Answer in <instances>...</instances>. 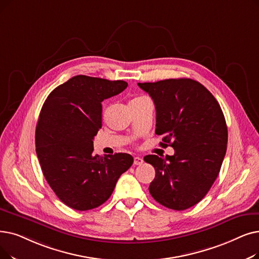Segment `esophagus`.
<instances>
[{"mask_svg": "<svg viewBox=\"0 0 259 259\" xmlns=\"http://www.w3.org/2000/svg\"><path fill=\"white\" fill-rule=\"evenodd\" d=\"M143 163H144V160L142 159L141 156H136V157H134V161H133L134 165H142Z\"/></svg>", "mask_w": 259, "mask_h": 259, "instance_id": "esophagus-1", "label": "esophagus"}]
</instances>
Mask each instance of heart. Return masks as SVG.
<instances>
[{"mask_svg": "<svg viewBox=\"0 0 259 259\" xmlns=\"http://www.w3.org/2000/svg\"><path fill=\"white\" fill-rule=\"evenodd\" d=\"M138 98H142V97H138ZM138 98H134V99H138Z\"/></svg>", "mask_w": 259, "mask_h": 259, "instance_id": "1", "label": "heart"}]
</instances>
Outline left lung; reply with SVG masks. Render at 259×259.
<instances>
[{"label": "left lung", "mask_w": 259, "mask_h": 259, "mask_svg": "<svg viewBox=\"0 0 259 259\" xmlns=\"http://www.w3.org/2000/svg\"><path fill=\"white\" fill-rule=\"evenodd\" d=\"M138 84L154 103L161 146L175 149L165 159L144 157L155 169L149 192L165 207H192L208 193L227 152L228 127L220 105L204 85L189 78Z\"/></svg>", "instance_id": "obj_1"}]
</instances>
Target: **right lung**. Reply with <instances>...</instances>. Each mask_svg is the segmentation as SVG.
<instances>
[{
	"instance_id": "1",
	"label": "right lung",
	"mask_w": 259,
	"mask_h": 259,
	"mask_svg": "<svg viewBox=\"0 0 259 259\" xmlns=\"http://www.w3.org/2000/svg\"><path fill=\"white\" fill-rule=\"evenodd\" d=\"M128 87L123 80L77 75L51 92L36 128V152L44 178L76 210L98 207L133 164L128 153L100 156L93 140L102 128V103Z\"/></svg>"
}]
</instances>
